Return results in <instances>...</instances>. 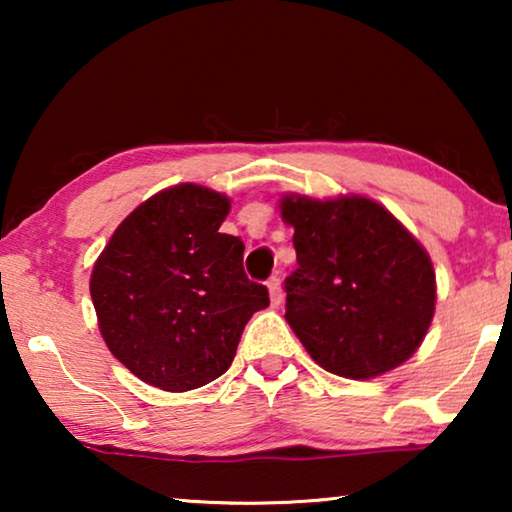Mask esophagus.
Masks as SVG:
<instances>
[{"label": "esophagus", "mask_w": 512, "mask_h": 512, "mask_svg": "<svg viewBox=\"0 0 512 512\" xmlns=\"http://www.w3.org/2000/svg\"><path fill=\"white\" fill-rule=\"evenodd\" d=\"M268 289H270L272 305L282 303V298H284V293H282V279H279L277 275H272V277L268 279Z\"/></svg>", "instance_id": "obj_1"}]
</instances>
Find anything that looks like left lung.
Wrapping results in <instances>:
<instances>
[{
	"label": "left lung",
	"mask_w": 512,
	"mask_h": 512,
	"mask_svg": "<svg viewBox=\"0 0 512 512\" xmlns=\"http://www.w3.org/2000/svg\"><path fill=\"white\" fill-rule=\"evenodd\" d=\"M296 270L286 321L328 373L370 380L415 354L436 310L426 251L368 198H284Z\"/></svg>",
	"instance_id": "left-lung-1"
}]
</instances>
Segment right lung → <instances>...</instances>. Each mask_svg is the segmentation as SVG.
Segmentation results:
<instances>
[{"label": "right lung", "mask_w": 512, "mask_h": 512, "mask_svg": "<svg viewBox=\"0 0 512 512\" xmlns=\"http://www.w3.org/2000/svg\"><path fill=\"white\" fill-rule=\"evenodd\" d=\"M230 202L181 184L139 205L111 235L90 277L109 352L139 380L188 391L235 359L268 289L244 272L240 237L219 233Z\"/></svg>", "instance_id": "add662e5"}]
</instances>
